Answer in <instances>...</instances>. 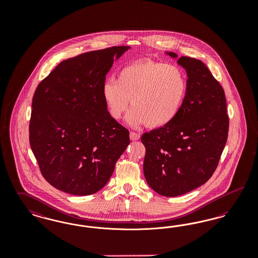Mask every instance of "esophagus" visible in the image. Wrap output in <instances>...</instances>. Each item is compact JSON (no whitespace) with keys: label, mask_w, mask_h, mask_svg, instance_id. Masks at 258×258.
Segmentation results:
<instances>
[{"label":"esophagus","mask_w":258,"mask_h":258,"mask_svg":"<svg viewBox=\"0 0 258 258\" xmlns=\"http://www.w3.org/2000/svg\"><path fill=\"white\" fill-rule=\"evenodd\" d=\"M130 138H131V140H133V141H136V140H138V139L140 138V135L137 134V133L132 132V133L130 134Z\"/></svg>","instance_id":"34e87169"}]
</instances>
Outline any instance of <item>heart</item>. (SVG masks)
<instances>
[{
	"label": "heart",
	"instance_id": "1",
	"mask_svg": "<svg viewBox=\"0 0 258 258\" xmlns=\"http://www.w3.org/2000/svg\"><path fill=\"white\" fill-rule=\"evenodd\" d=\"M187 91L183 71L171 63L152 60L124 66L116 80L101 87V97L111 117L119 120L130 106L125 123L132 127L149 124L161 127L172 123L183 107Z\"/></svg>",
	"mask_w": 258,
	"mask_h": 258
}]
</instances>
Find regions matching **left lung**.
Returning a JSON list of instances; mask_svg holds the SVG:
<instances>
[{"instance_id":"8db88e82","label":"left lung","mask_w":258,"mask_h":258,"mask_svg":"<svg viewBox=\"0 0 258 258\" xmlns=\"http://www.w3.org/2000/svg\"><path fill=\"white\" fill-rule=\"evenodd\" d=\"M186 73L183 107L172 123L141 136L146 148L144 176L152 189L178 197L205 184L224 149L229 120L221 84L204 62L165 52Z\"/></svg>"}]
</instances>
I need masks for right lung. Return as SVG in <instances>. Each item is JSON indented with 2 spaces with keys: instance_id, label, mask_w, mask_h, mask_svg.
Here are the masks:
<instances>
[{
  "instance_id": "right-lung-1",
  "label": "right lung",
  "mask_w": 258,
  "mask_h": 258,
  "mask_svg": "<svg viewBox=\"0 0 258 258\" xmlns=\"http://www.w3.org/2000/svg\"><path fill=\"white\" fill-rule=\"evenodd\" d=\"M130 46L91 51L60 62L37 86L32 102L30 145L51 185L90 196L110 179L130 144L128 131L107 111L101 87Z\"/></svg>"
}]
</instances>
